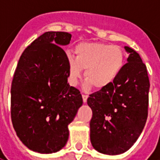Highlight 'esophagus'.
I'll return each instance as SVG.
<instances>
[{
    "label": "esophagus",
    "mask_w": 160,
    "mask_h": 160,
    "mask_svg": "<svg viewBox=\"0 0 160 160\" xmlns=\"http://www.w3.org/2000/svg\"><path fill=\"white\" fill-rule=\"evenodd\" d=\"M82 98H83L84 103H87V98H88V96L87 95H82Z\"/></svg>",
    "instance_id": "esophagus-1"
}]
</instances>
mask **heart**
<instances>
[{"label":"heart","mask_w":160,"mask_h":160,"mask_svg":"<svg viewBox=\"0 0 160 160\" xmlns=\"http://www.w3.org/2000/svg\"><path fill=\"white\" fill-rule=\"evenodd\" d=\"M74 57L68 56V82L75 87L85 70L86 88L93 86L103 89L113 83L124 65V53L119 46L102 42H80L74 49Z\"/></svg>","instance_id":"heart-1"}]
</instances>
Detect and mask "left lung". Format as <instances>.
<instances>
[{
	"mask_svg": "<svg viewBox=\"0 0 160 160\" xmlns=\"http://www.w3.org/2000/svg\"><path fill=\"white\" fill-rule=\"evenodd\" d=\"M128 62L113 83L91 94L90 140L95 150L108 155L123 153L135 143L148 119L150 83L147 67L128 46Z\"/></svg>",
	"mask_w": 160,
	"mask_h": 160,
	"instance_id": "8db88e82",
	"label": "left lung"
}]
</instances>
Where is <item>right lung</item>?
<instances>
[{
	"instance_id": "right-lung-1",
	"label": "right lung",
	"mask_w": 160,
	"mask_h": 160,
	"mask_svg": "<svg viewBox=\"0 0 160 160\" xmlns=\"http://www.w3.org/2000/svg\"><path fill=\"white\" fill-rule=\"evenodd\" d=\"M72 35L47 32L26 48L11 87V118L26 147L39 153L60 151L68 140V124L83 104L80 91L68 83L67 56L62 46Z\"/></svg>"
}]
</instances>
